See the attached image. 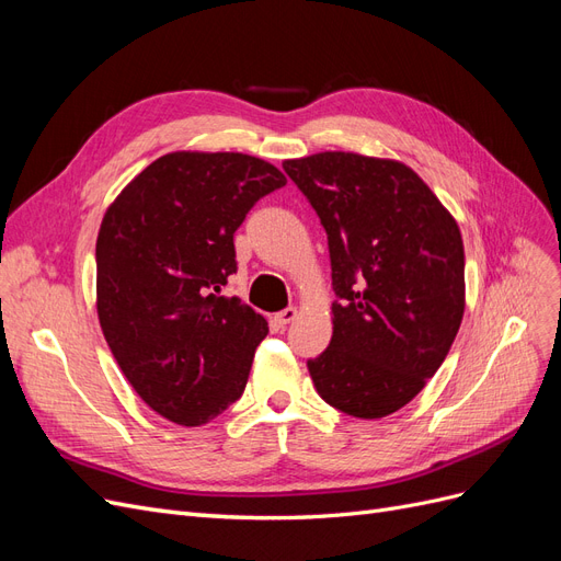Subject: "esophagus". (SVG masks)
I'll use <instances>...</instances> for the list:
<instances>
[{"label":"esophagus","mask_w":561,"mask_h":561,"mask_svg":"<svg viewBox=\"0 0 561 561\" xmlns=\"http://www.w3.org/2000/svg\"><path fill=\"white\" fill-rule=\"evenodd\" d=\"M297 309L295 307H287V309H283V311H278L276 316H274V322L278 328H285V325H290V322L297 318Z\"/></svg>","instance_id":"34e87169"}]
</instances>
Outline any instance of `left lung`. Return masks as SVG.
I'll use <instances>...</instances> for the list:
<instances>
[{
	"label": "left lung",
	"instance_id": "obj_1",
	"mask_svg": "<svg viewBox=\"0 0 561 561\" xmlns=\"http://www.w3.org/2000/svg\"><path fill=\"white\" fill-rule=\"evenodd\" d=\"M328 233L332 342L309 371L358 419L398 412L445 363L466 309L456 219L400 161L320 151L283 163Z\"/></svg>",
	"mask_w": 561,
	"mask_h": 561
}]
</instances>
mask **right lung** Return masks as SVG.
Masks as SVG:
<instances>
[{
    "label": "right lung",
    "mask_w": 561,
    "mask_h": 561,
    "mask_svg": "<svg viewBox=\"0 0 561 561\" xmlns=\"http://www.w3.org/2000/svg\"><path fill=\"white\" fill-rule=\"evenodd\" d=\"M285 182L276 165L239 151H173L103 217L100 328L135 393L168 421L201 426L243 396L268 325L217 293L236 274V229Z\"/></svg>",
    "instance_id": "right-lung-1"
}]
</instances>
